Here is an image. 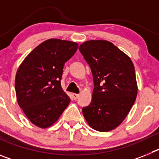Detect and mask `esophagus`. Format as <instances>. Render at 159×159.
I'll use <instances>...</instances> for the list:
<instances>
[{
  "instance_id": "esophagus-1",
  "label": "esophagus",
  "mask_w": 159,
  "mask_h": 159,
  "mask_svg": "<svg viewBox=\"0 0 159 159\" xmlns=\"http://www.w3.org/2000/svg\"><path fill=\"white\" fill-rule=\"evenodd\" d=\"M72 96L74 98V99H77L80 97V94H75V93H73L72 94Z\"/></svg>"
}]
</instances>
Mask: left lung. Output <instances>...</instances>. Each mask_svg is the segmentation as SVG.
<instances>
[{"instance_id":"1","label":"left lung","mask_w":159,"mask_h":159,"mask_svg":"<svg viewBox=\"0 0 159 159\" xmlns=\"http://www.w3.org/2000/svg\"><path fill=\"white\" fill-rule=\"evenodd\" d=\"M93 75L94 90L83 115L90 127L110 131L123 123L135 102L138 85L133 62L111 42L85 41L80 45Z\"/></svg>"}]
</instances>
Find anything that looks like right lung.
<instances>
[{"instance_id":"1","label":"right lung","mask_w":159,"mask_h":159,"mask_svg":"<svg viewBox=\"0 0 159 159\" xmlns=\"http://www.w3.org/2000/svg\"><path fill=\"white\" fill-rule=\"evenodd\" d=\"M78 43L49 39L35 48L18 67L15 90L18 105L32 124L44 129L57 121L70 97L60 84L64 65Z\"/></svg>"}]
</instances>
